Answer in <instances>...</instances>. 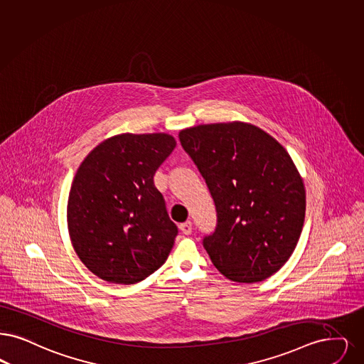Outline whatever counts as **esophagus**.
Here are the masks:
<instances>
[{
    "mask_svg": "<svg viewBox=\"0 0 364 364\" xmlns=\"http://www.w3.org/2000/svg\"><path fill=\"white\" fill-rule=\"evenodd\" d=\"M180 230L183 232V234H186V235L191 234V232H192V222L187 220V222L181 223V225H180Z\"/></svg>",
    "mask_w": 364,
    "mask_h": 364,
    "instance_id": "34e87169",
    "label": "esophagus"
}]
</instances>
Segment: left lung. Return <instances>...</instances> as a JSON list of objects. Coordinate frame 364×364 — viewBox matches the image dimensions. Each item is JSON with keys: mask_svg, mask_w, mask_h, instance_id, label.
<instances>
[{"mask_svg": "<svg viewBox=\"0 0 364 364\" xmlns=\"http://www.w3.org/2000/svg\"><path fill=\"white\" fill-rule=\"evenodd\" d=\"M214 199L218 225L203 247L219 272L257 283L290 259L304 228V180L287 150L244 122L199 124L178 132Z\"/></svg>", "mask_w": 364, "mask_h": 364, "instance_id": "1", "label": "left lung"}]
</instances>
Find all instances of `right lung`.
Wrapping results in <instances>:
<instances>
[{
  "mask_svg": "<svg viewBox=\"0 0 364 364\" xmlns=\"http://www.w3.org/2000/svg\"><path fill=\"white\" fill-rule=\"evenodd\" d=\"M175 147L165 132H126L102 141L81 162L68 228L77 256L96 277L134 284L166 262L177 226L153 176Z\"/></svg>",
  "mask_w": 364,
  "mask_h": 364,
  "instance_id": "1",
  "label": "right lung"
}]
</instances>
